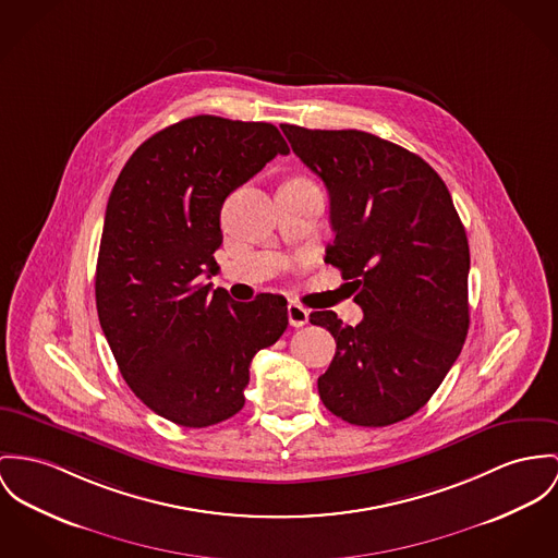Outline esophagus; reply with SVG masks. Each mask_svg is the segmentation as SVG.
Segmentation results:
<instances>
[{
	"mask_svg": "<svg viewBox=\"0 0 558 558\" xmlns=\"http://www.w3.org/2000/svg\"><path fill=\"white\" fill-rule=\"evenodd\" d=\"M287 314H289V323L293 325V327H303V325H307V318H310V312L305 310V307H301L300 303H289V307H287Z\"/></svg>",
	"mask_w": 558,
	"mask_h": 558,
	"instance_id": "esophagus-1",
	"label": "esophagus"
}]
</instances>
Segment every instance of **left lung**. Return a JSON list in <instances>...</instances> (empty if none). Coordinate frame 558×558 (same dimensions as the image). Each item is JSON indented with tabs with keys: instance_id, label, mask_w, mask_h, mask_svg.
I'll return each instance as SVG.
<instances>
[{
	"instance_id": "1",
	"label": "left lung",
	"mask_w": 558,
	"mask_h": 558,
	"mask_svg": "<svg viewBox=\"0 0 558 558\" xmlns=\"http://www.w3.org/2000/svg\"><path fill=\"white\" fill-rule=\"evenodd\" d=\"M282 131L329 191L336 240L325 260L363 310L356 327L331 310L310 314L338 343L318 395L350 425H395L429 401L468 338L465 227L418 155L356 129Z\"/></svg>"
}]
</instances>
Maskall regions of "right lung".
Listing matches in <instances>:
<instances>
[{"instance_id": "obj_1", "label": "right lung", "mask_w": 558, "mask_h": 558, "mask_svg": "<svg viewBox=\"0 0 558 558\" xmlns=\"http://www.w3.org/2000/svg\"><path fill=\"white\" fill-rule=\"evenodd\" d=\"M289 146L271 123L199 114L148 137L108 199L95 271L99 325L155 414L204 429L244 408L248 367L289 325L287 300L242 303L218 271L225 199Z\"/></svg>"}]
</instances>
